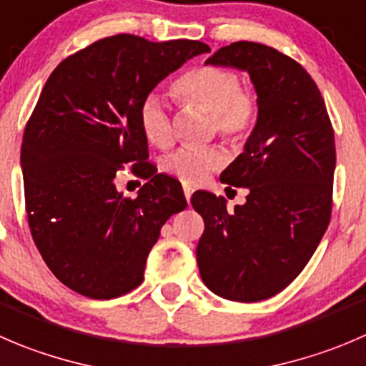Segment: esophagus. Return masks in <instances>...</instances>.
Returning <instances> with one entry per match:
<instances>
[{"label": "esophagus", "mask_w": 366, "mask_h": 366, "mask_svg": "<svg viewBox=\"0 0 366 366\" xmlns=\"http://www.w3.org/2000/svg\"><path fill=\"white\" fill-rule=\"evenodd\" d=\"M193 187L187 186V184H184V197H186V200L189 202L191 200V194H193Z\"/></svg>", "instance_id": "obj_1"}]
</instances>
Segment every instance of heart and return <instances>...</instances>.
Instances as JSON below:
<instances>
[{
	"label": "heart",
	"mask_w": 366,
	"mask_h": 366,
	"mask_svg": "<svg viewBox=\"0 0 366 366\" xmlns=\"http://www.w3.org/2000/svg\"><path fill=\"white\" fill-rule=\"evenodd\" d=\"M173 93L184 104L198 105L212 116L214 130L229 141L248 136L257 116V102L241 89L236 71L229 67L205 66L187 71L173 84ZM139 125L147 139L159 148H168L173 141L168 105L161 94L150 93L139 107ZM219 148H180L169 155L166 169L186 184H200L212 172L225 164Z\"/></svg>",
	"instance_id": "1"
}]
</instances>
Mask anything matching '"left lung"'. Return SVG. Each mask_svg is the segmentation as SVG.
Returning a JSON list of instances; mask_svg holds the SVG:
<instances>
[{
    "label": "left lung",
    "mask_w": 366,
    "mask_h": 366,
    "mask_svg": "<svg viewBox=\"0 0 366 366\" xmlns=\"http://www.w3.org/2000/svg\"><path fill=\"white\" fill-rule=\"evenodd\" d=\"M247 71L257 93V122L243 154L219 180L248 187L227 211L223 197L191 198L205 229L197 247L204 285L236 302L277 295L317 250L331 219L335 132L317 84L297 60L259 42L223 46L205 60Z\"/></svg>",
    "instance_id": "8db88e82"
}]
</instances>
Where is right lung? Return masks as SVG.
Segmentation results:
<instances>
[{"instance_id": "add662e5", "label": "right lung", "mask_w": 366, "mask_h": 366, "mask_svg": "<svg viewBox=\"0 0 366 366\" xmlns=\"http://www.w3.org/2000/svg\"><path fill=\"white\" fill-rule=\"evenodd\" d=\"M200 41L100 39L49 74L21 144L31 237L62 285L109 300L143 282L161 227L187 202L177 179L157 173L139 125L144 97L200 53ZM123 164L147 180L136 199L115 187Z\"/></svg>"}]
</instances>
